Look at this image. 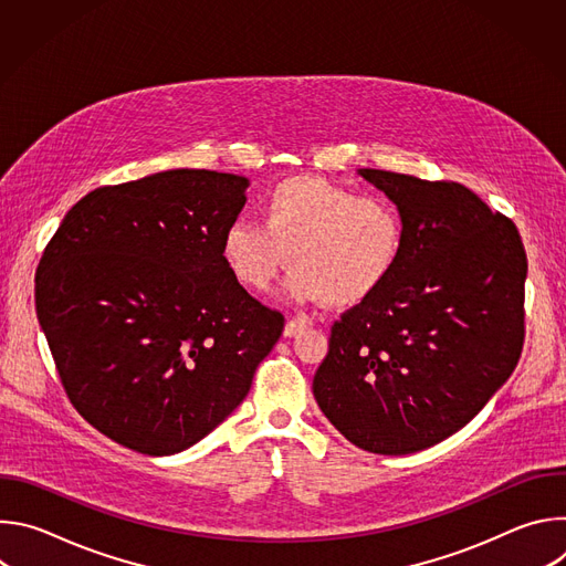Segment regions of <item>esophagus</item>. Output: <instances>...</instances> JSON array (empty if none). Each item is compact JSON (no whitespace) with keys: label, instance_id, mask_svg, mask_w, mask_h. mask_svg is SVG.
<instances>
[{"label":"esophagus","instance_id":"34e87169","mask_svg":"<svg viewBox=\"0 0 566 566\" xmlns=\"http://www.w3.org/2000/svg\"><path fill=\"white\" fill-rule=\"evenodd\" d=\"M306 329V319L304 317H291L286 325H284V336L286 338H293L297 334H302Z\"/></svg>","mask_w":566,"mask_h":566}]
</instances>
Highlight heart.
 <instances>
[{
    "instance_id": "heart-1",
    "label": "heart",
    "mask_w": 566,
    "mask_h": 566,
    "mask_svg": "<svg viewBox=\"0 0 566 566\" xmlns=\"http://www.w3.org/2000/svg\"><path fill=\"white\" fill-rule=\"evenodd\" d=\"M262 223L237 219L221 237L228 273L264 293L289 266L295 302L356 306L376 295L406 247V221L385 197L358 195L319 177H291L262 197Z\"/></svg>"
}]
</instances>
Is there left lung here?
I'll list each match as a JSON object with an SVG mask.
<instances>
[{
	"mask_svg": "<svg viewBox=\"0 0 566 566\" xmlns=\"http://www.w3.org/2000/svg\"><path fill=\"white\" fill-rule=\"evenodd\" d=\"M406 221L389 282L332 327L319 410L376 454L426 450L470 423L524 345L526 253L515 223L454 181L358 170Z\"/></svg>",
	"mask_w": 566,
	"mask_h": 566,
	"instance_id": "8db88e82",
	"label": "left lung"
}]
</instances>
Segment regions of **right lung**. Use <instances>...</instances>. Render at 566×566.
Returning a JSON list of instances; mask_svg holds the SVG:
<instances>
[{
	"mask_svg": "<svg viewBox=\"0 0 566 566\" xmlns=\"http://www.w3.org/2000/svg\"><path fill=\"white\" fill-rule=\"evenodd\" d=\"M249 179L168 170L96 188L62 219L35 311L73 408L149 457L181 452L247 398L284 315L221 260Z\"/></svg>",
	"mask_w": 566,
	"mask_h": 566,
	"instance_id": "add662e5",
	"label": "right lung"
}]
</instances>
